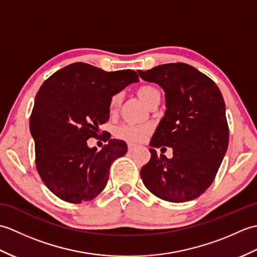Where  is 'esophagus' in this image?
<instances>
[{
	"label": "esophagus",
	"instance_id": "esophagus-1",
	"mask_svg": "<svg viewBox=\"0 0 257 257\" xmlns=\"http://www.w3.org/2000/svg\"><path fill=\"white\" fill-rule=\"evenodd\" d=\"M136 148H137V146H136V145H134V144H128V150H129L130 152H133Z\"/></svg>",
	"mask_w": 257,
	"mask_h": 257
}]
</instances>
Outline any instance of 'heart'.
<instances>
[{
	"label": "heart",
	"mask_w": 257,
	"mask_h": 257,
	"mask_svg": "<svg viewBox=\"0 0 257 257\" xmlns=\"http://www.w3.org/2000/svg\"><path fill=\"white\" fill-rule=\"evenodd\" d=\"M137 96L140 98L147 107H149L155 100L159 99L160 92L155 86L151 85H143L137 89ZM121 101V96L119 94L113 95L110 100H109V109L110 111H116L120 106ZM149 129L147 127H141V125H133V124H123L120 125L116 129V136L118 138L130 141V143H139L143 141L146 136L148 135Z\"/></svg>",
	"instance_id": "obj_1"
}]
</instances>
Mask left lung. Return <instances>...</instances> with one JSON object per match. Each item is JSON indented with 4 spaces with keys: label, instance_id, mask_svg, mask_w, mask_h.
<instances>
[{
    "label": "left lung",
    "instance_id": "obj_1",
    "mask_svg": "<svg viewBox=\"0 0 257 257\" xmlns=\"http://www.w3.org/2000/svg\"><path fill=\"white\" fill-rule=\"evenodd\" d=\"M138 73L159 85L166 99L165 116L150 141L151 158L140 170L143 182L165 201L180 203L198 198L212 184L228 146L225 102L219 87L183 63ZM162 145L173 148L171 160L156 156L155 148Z\"/></svg>",
    "mask_w": 257,
    "mask_h": 257
}]
</instances>
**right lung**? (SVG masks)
Returning a JSON list of instances; mask_svg holds the SVG:
<instances>
[{"instance_id":"right-lung-1","label":"right lung","mask_w":257,"mask_h":257,"mask_svg":"<svg viewBox=\"0 0 257 257\" xmlns=\"http://www.w3.org/2000/svg\"><path fill=\"white\" fill-rule=\"evenodd\" d=\"M132 69L105 72L85 63L58 70L35 97L30 132L37 172L52 192L69 203L89 201L105 189L111 163L125 155L127 144L109 139L100 151L87 140L98 137L109 119V100L138 83Z\"/></svg>"}]
</instances>
